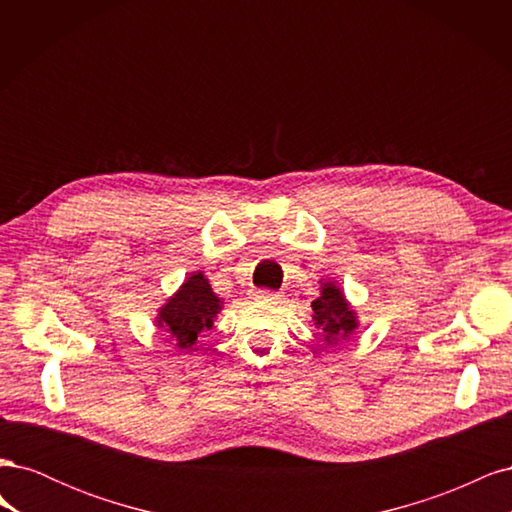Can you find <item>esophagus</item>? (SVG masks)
Wrapping results in <instances>:
<instances>
[{
    "label": "esophagus",
    "mask_w": 512,
    "mask_h": 512,
    "mask_svg": "<svg viewBox=\"0 0 512 512\" xmlns=\"http://www.w3.org/2000/svg\"><path fill=\"white\" fill-rule=\"evenodd\" d=\"M258 299H265V301H282V294L280 292H273V290H258L256 292Z\"/></svg>",
    "instance_id": "obj_1"
}]
</instances>
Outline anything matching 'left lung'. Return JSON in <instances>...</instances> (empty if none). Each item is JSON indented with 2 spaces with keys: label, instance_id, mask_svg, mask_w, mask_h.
Returning a JSON list of instances; mask_svg holds the SVG:
<instances>
[{
  "label": "left lung",
  "instance_id": "8db88e82",
  "mask_svg": "<svg viewBox=\"0 0 512 512\" xmlns=\"http://www.w3.org/2000/svg\"><path fill=\"white\" fill-rule=\"evenodd\" d=\"M314 324L322 331L324 342L329 346L350 339L354 329L359 327L356 312L348 303L344 290L335 282H320V297L312 303Z\"/></svg>",
  "mask_w": 512,
  "mask_h": 512
}]
</instances>
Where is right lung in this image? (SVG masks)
<instances>
[{
	"label": "right lung",
	"mask_w": 512,
	"mask_h": 512,
	"mask_svg": "<svg viewBox=\"0 0 512 512\" xmlns=\"http://www.w3.org/2000/svg\"><path fill=\"white\" fill-rule=\"evenodd\" d=\"M222 303L224 301L213 292L207 277L196 271L158 309L156 324L173 342V346L188 350L196 344L198 333L213 327V320L220 314Z\"/></svg>",
	"instance_id": "obj_1"
}]
</instances>
